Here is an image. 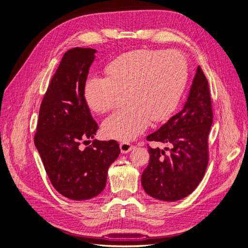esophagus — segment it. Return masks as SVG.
<instances>
[{"label": "esophagus", "mask_w": 248, "mask_h": 248, "mask_svg": "<svg viewBox=\"0 0 248 248\" xmlns=\"http://www.w3.org/2000/svg\"><path fill=\"white\" fill-rule=\"evenodd\" d=\"M133 148H134V146L129 144V142L123 141V142H121V144H120V149H121V152L123 154H126V153L130 152Z\"/></svg>", "instance_id": "34e87169"}]
</instances>
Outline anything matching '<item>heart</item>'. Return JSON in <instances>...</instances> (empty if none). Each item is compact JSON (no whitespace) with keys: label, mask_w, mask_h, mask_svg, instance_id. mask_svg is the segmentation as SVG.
Masks as SVG:
<instances>
[{"label":"heart","mask_w":248,"mask_h":248,"mask_svg":"<svg viewBox=\"0 0 248 248\" xmlns=\"http://www.w3.org/2000/svg\"><path fill=\"white\" fill-rule=\"evenodd\" d=\"M107 77H89L84 97L96 112L114 108L120 92L128 106L116 110L102 124L107 137L130 140L144 131L150 120L161 122L177 108L187 82V63L177 51L141 48L126 52L106 67Z\"/></svg>","instance_id":"1"}]
</instances>
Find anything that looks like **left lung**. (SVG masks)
<instances>
[{
  "instance_id": "1",
  "label": "left lung",
  "mask_w": 248,
  "mask_h": 248,
  "mask_svg": "<svg viewBox=\"0 0 248 248\" xmlns=\"http://www.w3.org/2000/svg\"><path fill=\"white\" fill-rule=\"evenodd\" d=\"M213 122L209 84L199 66L183 108L147 140L170 148L148 146L150 160L142 171L144 190L156 200L175 202L190 194L208 166V136Z\"/></svg>"
}]
</instances>
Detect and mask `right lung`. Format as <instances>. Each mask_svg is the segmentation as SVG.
I'll return each instance as SVG.
<instances>
[{
    "label": "right lung",
    "mask_w": 248,
    "mask_h": 248,
    "mask_svg": "<svg viewBox=\"0 0 248 248\" xmlns=\"http://www.w3.org/2000/svg\"><path fill=\"white\" fill-rule=\"evenodd\" d=\"M93 48L67 50L44 95L34 137L44 169L55 189L74 201L92 199L104 189L108 170L120 154L114 140H92L98 125L84 97L95 59Z\"/></svg>",
    "instance_id": "add662e5"
}]
</instances>
